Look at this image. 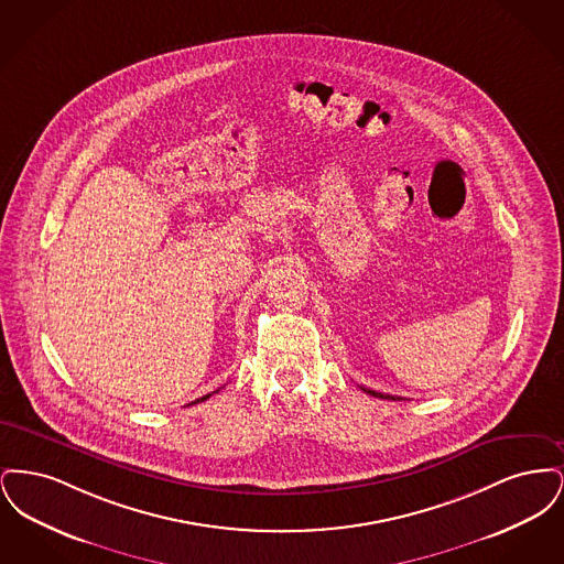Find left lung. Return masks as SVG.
I'll return each mask as SVG.
<instances>
[{"mask_svg":"<svg viewBox=\"0 0 564 564\" xmlns=\"http://www.w3.org/2000/svg\"><path fill=\"white\" fill-rule=\"evenodd\" d=\"M368 395H375V398H380V400H402V398H395V395H384V393H378V391H372V389H366V387H361Z\"/></svg>","mask_w":564,"mask_h":564,"instance_id":"8db88e82","label":"left lung"}]
</instances>
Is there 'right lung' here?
<instances>
[{
  "mask_svg": "<svg viewBox=\"0 0 564 564\" xmlns=\"http://www.w3.org/2000/svg\"><path fill=\"white\" fill-rule=\"evenodd\" d=\"M214 393H217V391H214ZM209 398H212V393H207V395H203V398H200V400H196V402H192V403L205 402V400H209Z\"/></svg>",
  "mask_w": 564,
  "mask_h": 564,
  "instance_id": "right-lung-1",
  "label": "right lung"
}]
</instances>
